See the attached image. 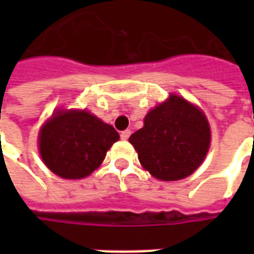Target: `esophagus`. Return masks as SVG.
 Wrapping results in <instances>:
<instances>
[{"mask_svg":"<svg viewBox=\"0 0 254 254\" xmlns=\"http://www.w3.org/2000/svg\"><path fill=\"white\" fill-rule=\"evenodd\" d=\"M129 136H130V130H122L121 132V138L122 140H127L129 138Z\"/></svg>","mask_w":254,"mask_h":254,"instance_id":"esophagus-1","label":"esophagus"}]
</instances>
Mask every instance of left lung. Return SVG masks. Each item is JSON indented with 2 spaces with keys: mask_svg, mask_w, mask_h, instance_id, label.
Returning <instances> with one entry per match:
<instances>
[{
  "mask_svg": "<svg viewBox=\"0 0 254 254\" xmlns=\"http://www.w3.org/2000/svg\"><path fill=\"white\" fill-rule=\"evenodd\" d=\"M145 170L162 181L190 176L205 158L211 132L201 110L171 95L151 110L144 127L129 137Z\"/></svg>",
  "mask_w": 254,
  "mask_h": 254,
  "instance_id": "8db88e82",
  "label": "left lung"
}]
</instances>
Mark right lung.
Masks as SVG:
<instances>
[{
    "label": "right lung",
    "instance_id": "add662e5",
    "mask_svg": "<svg viewBox=\"0 0 254 254\" xmlns=\"http://www.w3.org/2000/svg\"><path fill=\"white\" fill-rule=\"evenodd\" d=\"M118 138L114 127L87 111H57L41 130L39 151L54 174L78 180L99 167Z\"/></svg>",
    "mask_w": 254,
    "mask_h": 254
}]
</instances>
